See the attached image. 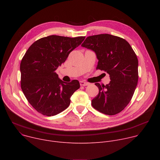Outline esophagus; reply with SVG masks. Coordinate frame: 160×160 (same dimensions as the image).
Listing matches in <instances>:
<instances>
[{"label": "esophagus", "mask_w": 160, "mask_h": 160, "mask_svg": "<svg viewBox=\"0 0 160 160\" xmlns=\"http://www.w3.org/2000/svg\"><path fill=\"white\" fill-rule=\"evenodd\" d=\"M80 84L81 86H86V85H88V83H87L86 82H84V81H80Z\"/></svg>", "instance_id": "obj_1"}]
</instances>
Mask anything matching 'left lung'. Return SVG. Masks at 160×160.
I'll return each mask as SVG.
<instances>
[{"instance_id": "left-lung-1", "label": "left lung", "mask_w": 160, "mask_h": 160, "mask_svg": "<svg viewBox=\"0 0 160 160\" xmlns=\"http://www.w3.org/2000/svg\"><path fill=\"white\" fill-rule=\"evenodd\" d=\"M82 46L93 51L98 59L97 69L109 75L110 82L99 83V94L92 100V106L101 112L114 115L130 102L138 82V59L129 43L109 34L86 38Z\"/></svg>"}]
</instances>
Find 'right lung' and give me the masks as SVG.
Instances as JSON below:
<instances>
[{"instance_id": "add662e5", "label": "right lung", "mask_w": 160, "mask_h": 160, "mask_svg": "<svg viewBox=\"0 0 160 160\" xmlns=\"http://www.w3.org/2000/svg\"><path fill=\"white\" fill-rule=\"evenodd\" d=\"M85 38L50 35L35 41L26 52L20 64L21 87L38 112L54 116L69 106L80 83L64 82L55 71Z\"/></svg>"}]
</instances>
